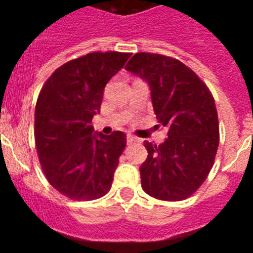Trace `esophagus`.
I'll return each mask as SVG.
<instances>
[{"mask_svg":"<svg viewBox=\"0 0 253 253\" xmlns=\"http://www.w3.org/2000/svg\"><path fill=\"white\" fill-rule=\"evenodd\" d=\"M126 139H128V144H134V143H137V142H138L137 138L133 137V135H130V134H129L128 138H126Z\"/></svg>","mask_w":253,"mask_h":253,"instance_id":"34e87169","label":"esophagus"}]
</instances>
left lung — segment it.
Wrapping results in <instances>:
<instances>
[{
    "label": "left lung",
    "instance_id": "obj_1",
    "mask_svg": "<svg viewBox=\"0 0 253 253\" xmlns=\"http://www.w3.org/2000/svg\"><path fill=\"white\" fill-rule=\"evenodd\" d=\"M125 69L146 80L158 124L167 138L144 142L148 157L140 166L142 187L165 202L190 198L207 180L219 146L215 101L193 69L176 58L137 53Z\"/></svg>",
    "mask_w": 253,
    "mask_h": 253
}]
</instances>
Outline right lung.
I'll use <instances>...</instances> for the list:
<instances>
[{
    "mask_svg": "<svg viewBox=\"0 0 253 253\" xmlns=\"http://www.w3.org/2000/svg\"><path fill=\"white\" fill-rule=\"evenodd\" d=\"M131 53L93 51L58 67L38 96L35 147L49 184L78 202L95 200L111 189L126 135L93 133L106 84Z\"/></svg>",
    "mask_w": 253,
    "mask_h": 253,
    "instance_id": "add662e5",
    "label": "right lung"
}]
</instances>
